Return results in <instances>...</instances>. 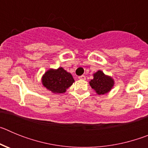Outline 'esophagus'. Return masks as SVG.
<instances>
[{
    "mask_svg": "<svg viewBox=\"0 0 148 148\" xmlns=\"http://www.w3.org/2000/svg\"><path fill=\"white\" fill-rule=\"evenodd\" d=\"M78 78H79V79H81V80H85L86 79V77H85V75H81V76H79L78 77Z\"/></svg>",
    "mask_w": 148,
    "mask_h": 148,
    "instance_id": "34e87169",
    "label": "esophagus"
}]
</instances>
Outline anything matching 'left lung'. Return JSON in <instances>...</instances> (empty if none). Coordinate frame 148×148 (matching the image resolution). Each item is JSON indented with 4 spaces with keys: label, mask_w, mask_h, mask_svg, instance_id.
<instances>
[{
    "label": "left lung",
    "mask_w": 148,
    "mask_h": 148,
    "mask_svg": "<svg viewBox=\"0 0 148 148\" xmlns=\"http://www.w3.org/2000/svg\"><path fill=\"white\" fill-rule=\"evenodd\" d=\"M114 81L111 77L104 75V73L99 70L93 74V79L90 82V85L99 95L108 93L113 88Z\"/></svg>",
    "instance_id": "8db88e82"
}]
</instances>
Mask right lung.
<instances>
[{
	"label": "right lung",
	"mask_w": 148,
	"mask_h": 148,
	"mask_svg": "<svg viewBox=\"0 0 148 148\" xmlns=\"http://www.w3.org/2000/svg\"><path fill=\"white\" fill-rule=\"evenodd\" d=\"M75 82L73 75L62 67L50 69L42 77L43 85L54 93H63Z\"/></svg>",
	"instance_id": "obj_1"
}]
</instances>
